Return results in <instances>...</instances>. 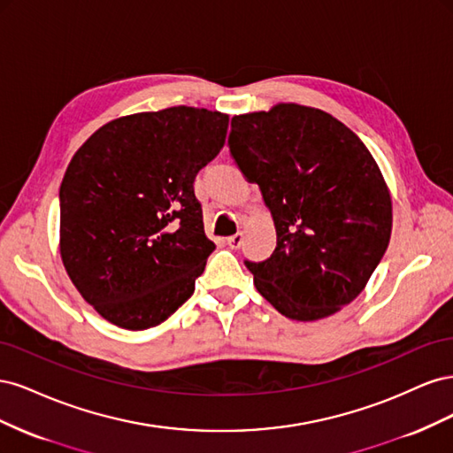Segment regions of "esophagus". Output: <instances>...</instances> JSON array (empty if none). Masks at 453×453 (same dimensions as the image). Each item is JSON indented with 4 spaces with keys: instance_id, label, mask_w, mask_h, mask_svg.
<instances>
[{
    "instance_id": "34e87169",
    "label": "esophagus",
    "mask_w": 453,
    "mask_h": 453,
    "mask_svg": "<svg viewBox=\"0 0 453 453\" xmlns=\"http://www.w3.org/2000/svg\"><path fill=\"white\" fill-rule=\"evenodd\" d=\"M226 242H228L232 250H240V245L243 243V234H242V232H236V234L230 236Z\"/></svg>"
}]
</instances>
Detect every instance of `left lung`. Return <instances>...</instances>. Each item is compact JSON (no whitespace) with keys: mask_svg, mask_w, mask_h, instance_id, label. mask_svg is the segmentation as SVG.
<instances>
[{"mask_svg":"<svg viewBox=\"0 0 453 453\" xmlns=\"http://www.w3.org/2000/svg\"><path fill=\"white\" fill-rule=\"evenodd\" d=\"M230 155L257 183L278 245L245 266L285 318L318 321L359 296L386 253L393 208L365 143L321 109L278 104L232 117Z\"/></svg>","mask_w":453,"mask_h":453,"instance_id":"8db88e82","label":"left lung"}]
</instances>
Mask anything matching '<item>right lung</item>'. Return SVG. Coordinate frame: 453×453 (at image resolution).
Instances as JSON below:
<instances>
[{
    "label": "right lung",
    "mask_w": 453,
    "mask_h": 453,
    "mask_svg": "<svg viewBox=\"0 0 453 453\" xmlns=\"http://www.w3.org/2000/svg\"><path fill=\"white\" fill-rule=\"evenodd\" d=\"M226 128L225 113L177 105L115 119L77 149L60 185V257L109 323L157 326L195 293L215 243L193 183Z\"/></svg>",
    "instance_id": "1"
}]
</instances>
